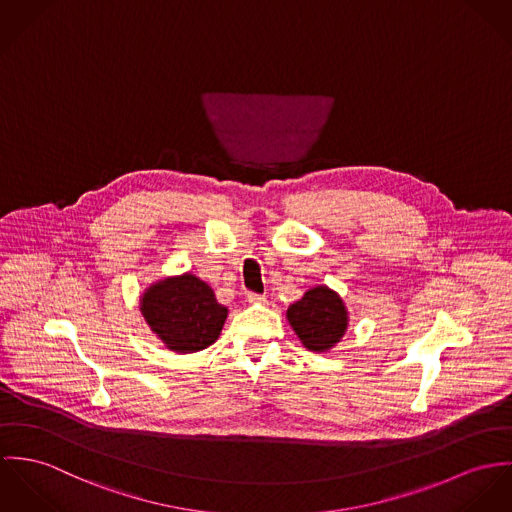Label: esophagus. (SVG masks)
<instances>
[{
  "label": "esophagus",
  "instance_id": "obj_1",
  "mask_svg": "<svg viewBox=\"0 0 512 512\" xmlns=\"http://www.w3.org/2000/svg\"><path fill=\"white\" fill-rule=\"evenodd\" d=\"M247 302L249 304H265L267 298H265V294H259V292H247Z\"/></svg>",
  "mask_w": 512,
  "mask_h": 512
}]
</instances>
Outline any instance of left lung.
Listing matches in <instances>:
<instances>
[{
  "label": "left lung",
  "instance_id": "8db88e82",
  "mask_svg": "<svg viewBox=\"0 0 512 512\" xmlns=\"http://www.w3.org/2000/svg\"><path fill=\"white\" fill-rule=\"evenodd\" d=\"M286 318L296 336L312 351H326L341 340L347 328V312L340 296L328 286L308 290L294 302Z\"/></svg>",
  "mask_w": 512,
  "mask_h": 512
}]
</instances>
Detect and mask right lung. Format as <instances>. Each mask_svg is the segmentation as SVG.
Segmentation results:
<instances>
[{"label": "right lung", "mask_w": 512, "mask_h": 512, "mask_svg": "<svg viewBox=\"0 0 512 512\" xmlns=\"http://www.w3.org/2000/svg\"><path fill=\"white\" fill-rule=\"evenodd\" d=\"M141 310L151 330L176 353L212 345L228 318V308L218 304L214 290L190 273L151 286Z\"/></svg>", "instance_id": "1"}]
</instances>
